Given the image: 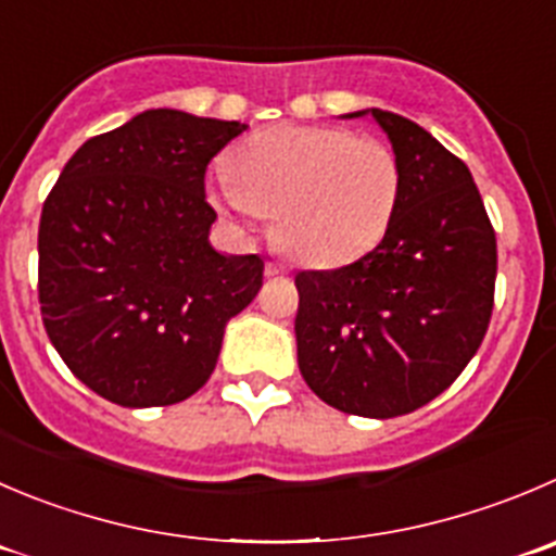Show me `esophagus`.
Listing matches in <instances>:
<instances>
[{
    "mask_svg": "<svg viewBox=\"0 0 556 556\" xmlns=\"http://www.w3.org/2000/svg\"><path fill=\"white\" fill-rule=\"evenodd\" d=\"M264 273H267L269 278H278V275H287V267H283V264H278V262H267Z\"/></svg>",
    "mask_w": 556,
    "mask_h": 556,
    "instance_id": "1",
    "label": "esophagus"
}]
</instances>
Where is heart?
<instances>
[{
    "label": "heart",
    "mask_w": 556,
    "mask_h": 556,
    "mask_svg": "<svg viewBox=\"0 0 556 556\" xmlns=\"http://www.w3.org/2000/svg\"><path fill=\"white\" fill-rule=\"evenodd\" d=\"M213 202L240 224L273 215V240L308 267H341L384 237L401 168L382 141L325 125H275L237 147Z\"/></svg>",
    "instance_id": "heart-1"
}]
</instances>
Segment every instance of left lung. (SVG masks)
Returning a JSON list of instances; mask_svg holds the SVG:
<instances>
[{
    "instance_id": "left-lung-1",
    "label": "left lung",
    "mask_w": 556,
    "mask_h": 556,
    "mask_svg": "<svg viewBox=\"0 0 556 556\" xmlns=\"http://www.w3.org/2000/svg\"><path fill=\"white\" fill-rule=\"evenodd\" d=\"M371 116L401 168L382 242L338 269H308L294 336L305 384L361 417H399L447 390L478 352L494 308L496 237L472 174L420 125Z\"/></svg>"
}]
</instances>
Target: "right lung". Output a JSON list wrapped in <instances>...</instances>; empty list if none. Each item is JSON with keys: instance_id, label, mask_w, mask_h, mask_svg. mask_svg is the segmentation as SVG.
<instances>
[{"instance_id": "add662e5", "label": "right lung", "mask_w": 556, "mask_h": 556, "mask_svg": "<svg viewBox=\"0 0 556 556\" xmlns=\"http://www.w3.org/2000/svg\"><path fill=\"white\" fill-rule=\"evenodd\" d=\"M248 125L150 109L84 141L37 231L40 311L73 374L130 409L185 401L262 289L256 253L215 251L207 163Z\"/></svg>"}]
</instances>
